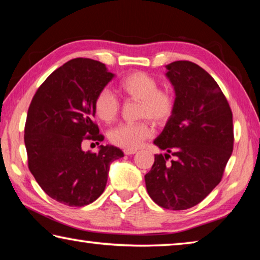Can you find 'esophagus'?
Returning <instances> with one entry per match:
<instances>
[{
  "mask_svg": "<svg viewBox=\"0 0 260 260\" xmlns=\"http://www.w3.org/2000/svg\"><path fill=\"white\" fill-rule=\"evenodd\" d=\"M124 152H125V155L129 156V155H134V153L138 152V150H135V149H125Z\"/></svg>",
  "mask_w": 260,
  "mask_h": 260,
  "instance_id": "1",
  "label": "esophagus"
}]
</instances>
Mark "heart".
<instances>
[{"label":"heart","instance_id":"1","mask_svg":"<svg viewBox=\"0 0 260 260\" xmlns=\"http://www.w3.org/2000/svg\"><path fill=\"white\" fill-rule=\"evenodd\" d=\"M119 91L126 99L139 102L138 117L151 120L161 126L171 119L175 110V98L171 90L159 89L155 78L144 72L127 74L120 80ZM120 103L111 90L104 88L94 100V112L100 120L111 122L119 113ZM152 129L148 121L138 124H122L110 131L109 140L114 146L126 149L138 148L144 140L150 138Z\"/></svg>","mask_w":260,"mask_h":260}]
</instances>
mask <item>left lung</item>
Segmentation results:
<instances>
[{
	"mask_svg": "<svg viewBox=\"0 0 260 260\" xmlns=\"http://www.w3.org/2000/svg\"><path fill=\"white\" fill-rule=\"evenodd\" d=\"M165 76L175 93V110L153 141L155 155L144 175L149 196L161 208L187 210L203 201L222 178L233 152V113L218 83L199 65L177 60ZM169 153L175 156L171 165Z\"/></svg>",
	"mask_w": 260,
	"mask_h": 260,
	"instance_id": "1",
	"label": "left lung"
}]
</instances>
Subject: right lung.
<instances>
[{"label": "right lung", "instance_id": "right-lung-1", "mask_svg": "<svg viewBox=\"0 0 260 260\" xmlns=\"http://www.w3.org/2000/svg\"><path fill=\"white\" fill-rule=\"evenodd\" d=\"M113 78L101 61L74 58L46 79L29 104L24 134L28 169L61 204L93 203L107 186L110 164L124 157L109 144L96 153L81 148L83 140L103 141L94 122V100Z\"/></svg>", "mask_w": 260, "mask_h": 260}]
</instances>
